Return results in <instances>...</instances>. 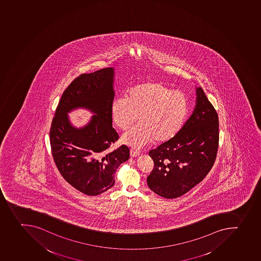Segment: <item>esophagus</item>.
I'll return each mask as SVG.
<instances>
[{
  "mask_svg": "<svg viewBox=\"0 0 261 261\" xmlns=\"http://www.w3.org/2000/svg\"><path fill=\"white\" fill-rule=\"evenodd\" d=\"M139 155H140V152L137 150H133V149L130 150V156L132 158H137V156H139Z\"/></svg>",
  "mask_w": 261,
  "mask_h": 261,
  "instance_id": "1",
  "label": "esophagus"
}]
</instances>
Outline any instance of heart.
<instances>
[{
	"label": "heart",
	"instance_id": "heart-1",
	"mask_svg": "<svg viewBox=\"0 0 261 261\" xmlns=\"http://www.w3.org/2000/svg\"><path fill=\"white\" fill-rule=\"evenodd\" d=\"M115 125L126 132L123 143L133 147L153 141L162 144L171 141L182 129L189 114V101L184 93L173 91L161 82L141 83L127 91L126 97H116L111 106Z\"/></svg>",
	"mask_w": 261,
	"mask_h": 261
}]
</instances>
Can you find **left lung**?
I'll return each instance as SVG.
<instances>
[{
    "label": "left lung",
    "mask_w": 261,
    "mask_h": 261,
    "mask_svg": "<svg viewBox=\"0 0 261 261\" xmlns=\"http://www.w3.org/2000/svg\"><path fill=\"white\" fill-rule=\"evenodd\" d=\"M193 115L172 140L150 150V190L165 198L184 195L207 176L219 149V116L201 88Z\"/></svg>",
    "instance_id": "8db88e82"
}]
</instances>
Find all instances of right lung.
I'll use <instances>...</instances> for the list:
<instances>
[{"label":"right lung","instance_id":"1","mask_svg":"<svg viewBox=\"0 0 261 261\" xmlns=\"http://www.w3.org/2000/svg\"><path fill=\"white\" fill-rule=\"evenodd\" d=\"M114 68L82 73L64 90L50 128V145L57 168L66 181L86 195L96 196L112 188L118 167L129 158L125 145L110 149L119 136L112 127L111 106ZM89 108L96 115L77 129L67 113Z\"/></svg>","mask_w":261,"mask_h":261}]
</instances>
